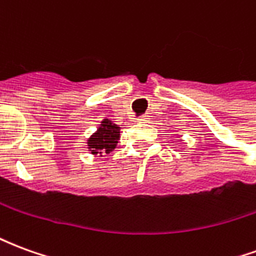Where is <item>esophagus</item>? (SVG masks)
<instances>
[{"instance_id": "34e87169", "label": "esophagus", "mask_w": 256, "mask_h": 256, "mask_svg": "<svg viewBox=\"0 0 256 256\" xmlns=\"http://www.w3.org/2000/svg\"><path fill=\"white\" fill-rule=\"evenodd\" d=\"M138 120H140V122H142V123L148 122V120H150V116H141Z\"/></svg>"}]
</instances>
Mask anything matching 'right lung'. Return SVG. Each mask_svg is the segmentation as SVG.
<instances>
[{
	"label": "right lung",
	"instance_id": "right-lung-1",
	"mask_svg": "<svg viewBox=\"0 0 256 256\" xmlns=\"http://www.w3.org/2000/svg\"><path fill=\"white\" fill-rule=\"evenodd\" d=\"M119 138H120V128L112 123L110 119H102L97 132L92 134L88 140V150L94 156L110 154L115 150Z\"/></svg>",
	"mask_w": 256,
	"mask_h": 256
}]
</instances>
